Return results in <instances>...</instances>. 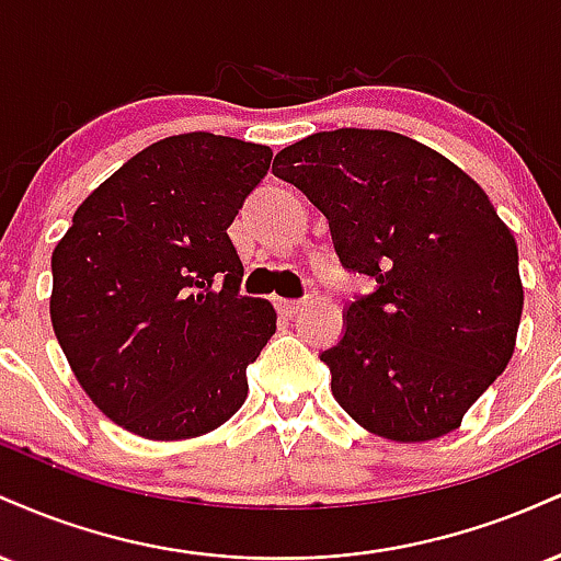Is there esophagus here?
Returning <instances> with one entry per match:
<instances>
[{
	"label": "esophagus",
	"instance_id": "esophagus-1",
	"mask_svg": "<svg viewBox=\"0 0 561 561\" xmlns=\"http://www.w3.org/2000/svg\"><path fill=\"white\" fill-rule=\"evenodd\" d=\"M276 311L282 313V317H295V313L302 311V306H306V300H287V298H276Z\"/></svg>",
	"mask_w": 561,
	"mask_h": 561
}]
</instances>
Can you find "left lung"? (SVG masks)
<instances>
[{
	"label": "left lung",
	"mask_w": 561,
	"mask_h": 561,
	"mask_svg": "<svg viewBox=\"0 0 561 561\" xmlns=\"http://www.w3.org/2000/svg\"><path fill=\"white\" fill-rule=\"evenodd\" d=\"M272 171L330 218L347 272L377 282L321 353L334 401L388 440L448 435L506 369L523 317L517 242L482 186L379 128L311 134Z\"/></svg>",
	"instance_id": "obj_1"
}]
</instances>
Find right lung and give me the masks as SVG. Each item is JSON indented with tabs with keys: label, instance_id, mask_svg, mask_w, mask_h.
<instances>
[{
	"label": "right lung",
	"instance_id": "right-lung-1",
	"mask_svg": "<svg viewBox=\"0 0 561 561\" xmlns=\"http://www.w3.org/2000/svg\"><path fill=\"white\" fill-rule=\"evenodd\" d=\"M272 150L208 131L126 160L79 205L53 253L49 317L96 409L147 440L221 427L276 332L268 300L240 295L227 229Z\"/></svg>",
	"mask_w": 561,
	"mask_h": 561
}]
</instances>
